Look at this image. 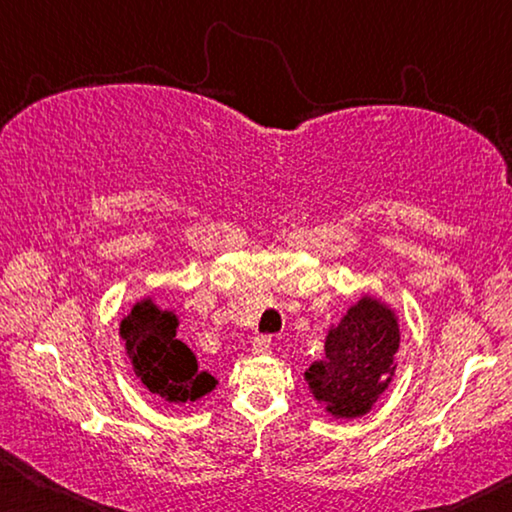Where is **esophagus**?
Listing matches in <instances>:
<instances>
[{"label": "esophagus", "instance_id": "34e87169", "mask_svg": "<svg viewBox=\"0 0 512 512\" xmlns=\"http://www.w3.org/2000/svg\"><path fill=\"white\" fill-rule=\"evenodd\" d=\"M253 354H257V357H266V354H271V336H257L253 341Z\"/></svg>", "mask_w": 512, "mask_h": 512}]
</instances>
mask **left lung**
Returning a JSON list of instances; mask_svg holds the SVG:
<instances>
[{
    "mask_svg": "<svg viewBox=\"0 0 512 512\" xmlns=\"http://www.w3.org/2000/svg\"><path fill=\"white\" fill-rule=\"evenodd\" d=\"M400 325L384 302L363 296L327 332L325 357L305 370L311 395L334 418H359L379 400L395 375Z\"/></svg>",
    "mask_w": 512,
    "mask_h": 512,
    "instance_id": "1",
    "label": "left lung"
}]
</instances>
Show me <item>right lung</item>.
<instances>
[{"label":"right lung","instance_id":"add662e5","mask_svg":"<svg viewBox=\"0 0 512 512\" xmlns=\"http://www.w3.org/2000/svg\"><path fill=\"white\" fill-rule=\"evenodd\" d=\"M178 316L160 309L151 298L137 302L119 325L133 372L164 402H196L214 391L216 379L198 370L194 352L176 336Z\"/></svg>","mask_w":512,"mask_h":512}]
</instances>
